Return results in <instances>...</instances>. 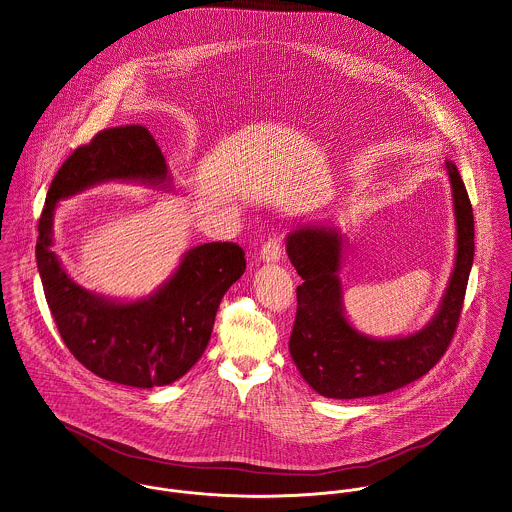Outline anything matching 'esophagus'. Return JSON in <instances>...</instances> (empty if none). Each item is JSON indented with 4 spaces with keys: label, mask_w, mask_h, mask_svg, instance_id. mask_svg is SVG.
<instances>
[{
    "label": "esophagus",
    "mask_w": 512,
    "mask_h": 512,
    "mask_svg": "<svg viewBox=\"0 0 512 512\" xmlns=\"http://www.w3.org/2000/svg\"><path fill=\"white\" fill-rule=\"evenodd\" d=\"M280 257H282V245H280L278 239L267 241V243L261 247V251H259V259H261L263 263H278Z\"/></svg>",
    "instance_id": "1"
}]
</instances>
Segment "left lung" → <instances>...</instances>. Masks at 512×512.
<instances>
[{"label": "left lung", "mask_w": 512, "mask_h": 512, "mask_svg": "<svg viewBox=\"0 0 512 512\" xmlns=\"http://www.w3.org/2000/svg\"><path fill=\"white\" fill-rule=\"evenodd\" d=\"M456 216V261L433 319L419 331L376 339L347 319L339 278L347 239L333 226H298L286 253L302 284L290 356L315 392L333 399L388 394L425 376L446 353L462 312L473 265V210L458 167L446 161Z\"/></svg>", "instance_id": "obj_1"}]
</instances>
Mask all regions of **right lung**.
<instances>
[{"label":"right lung","instance_id":"1","mask_svg":"<svg viewBox=\"0 0 512 512\" xmlns=\"http://www.w3.org/2000/svg\"><path fill=\"white\" fill-rule=\"evenodd\" d=\"M111 181L171 189L167 163L148 128H107L58 169L39 220L44 296L66 347L87 370L122 386H167L204 353L218 306L245 271V253L230 241L197 245L158 290L138 300L85 290L52 251L54 212L60 200Z\"/></svg>","mask_w":512,"mask_h":512}]
</instances>
